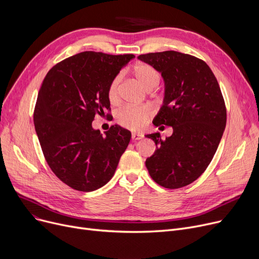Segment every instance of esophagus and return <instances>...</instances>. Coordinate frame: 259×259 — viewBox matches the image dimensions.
Segmentation results:
<instances>
[{"instance_id": "34e87169", "label": "esophagus", "mask_w": 259, "mask_h": 259, "mask_svg": "<svg viewBox=\"0 0 259 259\" xmlns=\"http://www.w3.org/2000/svg\"><path fill=\"white\" fill-rule=\"evenodd\" d=\"M143 139V134L142 133H137V132H133L132 133V140L133 141H140V140H142Z\"/></svg>"}]
</instances>
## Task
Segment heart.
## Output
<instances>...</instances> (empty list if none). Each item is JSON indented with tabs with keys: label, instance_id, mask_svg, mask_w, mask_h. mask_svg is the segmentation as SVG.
Segmentation results:
<instances>
[{
	"label": "heart",
	"instance_id": "1",
	"mask_svg": "<svg viewBox=\"0 0 259 259\" xmlns=\"http://www.w3.org/2000/svg\"><path fill=\"white\" fill-rule=\"evenodd\" d=\"M133 74L139 83L147 91H151L157 87L159 83V75L155 69L147 64H140L133 68ZM121 76L117 75L108 88V100L111 104H115L118 101L119 83ZM153 110L149 106L128 107L121 110L117 116L119 124L132 131L142 130L151 118Z\"/></svg>",
	"mask_w": 259,
	"mask_h": 259
}]
</instances>
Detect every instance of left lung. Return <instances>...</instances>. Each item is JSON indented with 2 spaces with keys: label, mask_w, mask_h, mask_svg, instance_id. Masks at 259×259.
I'll return each mask as SVG.
<instances>
[{
  "label": "left lung",
  "mask_w": 259,
  "mask_h": 259,
  "mask_svg": "<svg viewBox=\"0 0 259 259\" xmlns=\"http://www.w3.org/2000/svg\"><path fill=\"white\" fill-rule=\"evenodd\" d=\"M138 58L164 78V102L154 126L173 128L166 140L158 132L145 135L157 148L146 159V167L159 186L185 187L205 172L226 128L227 110L219 81L205 62L190 54L170 50Z\"/></svg>",
  "instance_id": "8db88e82"
}]
</instances>
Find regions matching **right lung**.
<instances>
[{
	"label": "right lung",
	"instance_id": "right-lung-1",
	"mask_svg": "<svg viewBox=\"0 0 259 259\" xmlns=\"http://www.w3.org/2000/svg\"><path fill=\"white\" fill-rule=\"evenodd\" d=\"M133 58L80 52L53 66L39 88L33 121L45 159L63 183L77 191L105 186L128 147L129 130L114 125L103 137L92 121L110 110L108 88Z\"/></svg>",
	"mask_w": 259,
	"mask_h": 259
}]
</instances>
